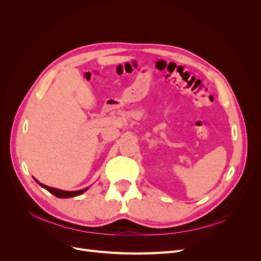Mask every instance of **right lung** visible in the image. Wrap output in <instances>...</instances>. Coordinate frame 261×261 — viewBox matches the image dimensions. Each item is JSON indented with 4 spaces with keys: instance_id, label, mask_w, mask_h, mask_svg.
I'll return each instance as SVG.
<instances>
[{
    "instance_id": "obj_1",
    "label": "right lung",
    "mask_w": 261,
    "mask_h": 261,
    "mask_svg": "<svg viewBox=\"0 0 261 261\" xmlns=\"http://www.w3.org/2000/svg\"><path fill=\"white\" fill-rule=\"evenodd\" d=\"M34 179L37 181V183L40 185L41 187H43L44 189H46V191L50 192L52 195L57 196L58 198H70V197H76L78 195H82L83 193H85L87 189H88L89 187H86L84 189H80V191H74V192H68V191H62V189H59V188H54V187H50V186H46L42 183H40L38 179H36L34 177Z\"/></svg>"
}]
</instances>
